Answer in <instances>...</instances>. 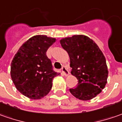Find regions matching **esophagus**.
<instances>
[{"mask_svg":"<svg viewBox=\"0 0 122 122\" xmlns=\"http://www.w3.org/2000/svg\"><path fill=\"white\" fill-rule=\"evenodd\" d=\"M62 73L64 74V76H68V74H69V72H68V69H67V68L66 66H62Z\"/></svg>","mask_w":122,"mask_h":122,"instance_id":"esophagus-1","label":"esophagus"}]
</instances>
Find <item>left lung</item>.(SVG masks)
I'll return each mask as SVG.
<instances>
[{
	"mask_svg": "<svg viewBox=\"0 0 122 122\" xmlns=\"http://www.w3.org/2000/svg\"><path fill=\"white\" fill-rule=\"evenodd\" d=\"M60 41L70 57L71 74L78 80V85L69 89L71 93L82 101L92 99L107 83L108 70L103 52L93 40L83 35Z\"/></svg>",
	"mask_w": 122,
	"mask_h": 122,
	"instance_id": "1",
	"label": "left lung"
}]
</instances>
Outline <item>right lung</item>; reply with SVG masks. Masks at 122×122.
<instances>
[{
	"mask_svg": "<svg viewBox=\"0 0 122 122\" xmlns=\"http://www.w3.org/2000/svg\"><path fill=\"white\" fill-rule=\"evenodd\" d=\"M56 40L44 35L33 36L21 46L12 60V81L17 89L29 99H40L47 95L53 78L60 74L53 71L46 56Z\"/></svg>",
	"mask_w": 122,
	"mask_h": 122,
	"instance_id": "obj_1",
	"label": "right lung"
}]
</instances>
